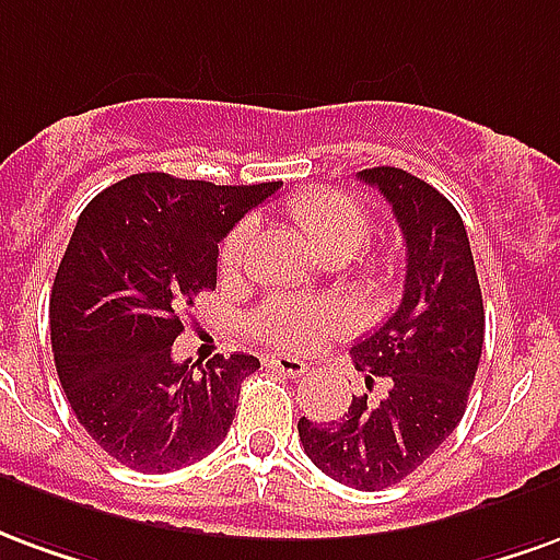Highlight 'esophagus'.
<instances>
[{
	"label": "esophagus",
	"instance_id": "obj_1",
	"mask_svg": "<svg viewBox=\"0 0 560 560\" xmlns=\"http://www.w3.org/2000/svg\"><path fill=\"white\" fill-rule=\"evenodd\" d=\"M265 366H271V370H277V373L285 375V378H298V375L307 373V364L292 358V354H265Z\"/></svg>",
	"mask_w": 560,
	"mask_h": 560
}]
</instances>
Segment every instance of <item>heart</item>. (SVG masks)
<instances>
[{
	"label": "heart",
	"mask_w": 560,
	"mask_h": 560,
	"mask_svg": "<svg viewBox=\"0 0 560 560\" xmlns=\"http://www.w3.org/2000/svg\"><path fill=\"white\" fill-rule=\"evenodd\" d=\"M289 220L328 259H352L373 232V220L354 196L304 190L289 202ZM250 223H241L220 247V268L238 271L250 250ZM346 328V310L334 301L275 298L256 316V334L280 349H310Z\"/></svg>",
	"instance_id": "1"
}]
</instances>
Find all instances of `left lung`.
I'll return each instance as SVG.
<instances>
[{
    "label": "left lung",
    "mask_w": 560,
    "mask_h": 560,
    "mask_svg": "<svg viewBox=\"0 0 560 560\" xmlns=\"http://www.w3.org/2000/svg\"><path fill=\"white\" fill-rule=\"evenodd\" d=\"M382 190L406 241L402 301L352 349L366 385L385 397H352L330 423L298 420L304 453L346 487L375 492L399 483L439 451L463 420L483 352V295L459 211L432 185L397 166L358 173Z\"/></svg>",
    "instance_id": "1"
}]
</instances>
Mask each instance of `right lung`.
Masks as SVG:
<instances>
[{"mask_svg": "<svg viewBox=\"0 0 560 560\" xmlns=\"http://www.w3.org/2000/svg\"><path fill=\"white\" fill-rule=\"evenodd\" d=\"M265 185L137 173L77 220L50 295L56 373L83 430L128 468L163 475L214 451L259 358L175 361L194 295L218 285V244Z\"/></svg>", "mask_w": 560, "mask_h": 560, "instance_id": "obj_1", "label": "right lung"}]
</instances>
